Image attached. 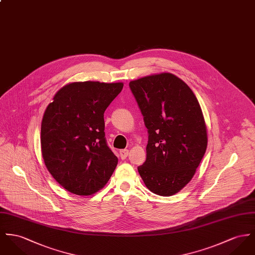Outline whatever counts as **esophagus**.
Here are the masks:
<instances>
[{
  "label": "esophagus",
  "mask_w": 255,
  "mask_h": 255,
  "mask_svg": "<svg viewBox=\"0 0 255 255\" xmlns=\"http://www.w3.org/2000/svg\"><path fill=\"white\" fill-rule=\"evenodd\" d=\"M128 154H129V150L128 149H121V150H119V156H120L122 160L126 159L127 156H128Z\"/></svg>",
  "instance_id": "obj_1"
}]
</instances>
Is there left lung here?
<instances>
[{
	"instance_id": "obj_1",
	"label": "left lung",
	"mask_w": 255,
	"mask_h": 255,
	"mask_svg": "<svg viewBox=\"0 0 255 255\" xmlns=\"http://www.w3.org/2000/svg\"><path fill=\"white\" fill-rule=\"evenodd\" d=\"M129 86L148 132L138 174L151 192L172 196L191 180L207 149L200 104L190 87L170 73L132 80Z\"/></svg>"
}]
</instances>
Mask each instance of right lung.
<instances>
[{
  "label": "right lung",
  "instance_id": "obj_1",
  "mask_svg": "<svg viewBox=\"0 0 255 255\" xmlns=\"http://www.w3.org/2000/svg\"><path fill=\"white\" fill-rule=\"evenodd\" d=\"M122 88V82H72L57 91L43 114L40 145L44 164L71 193H96L117 168L118 157L105 137L104 113Z\"/></svg>",
  "mask_w": 255,
  "mask_h": 255
}]
</instances>
